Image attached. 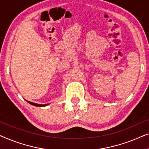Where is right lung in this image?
Returning a JSON list of instances; mask_svg holds the SVG:
<instances>
[{
  "instance_id": "add662e5",
  "label": "right lung",
  "mask_w": 149,
  "mask_h": 149,
  "mask_svg": "<svg viewBox=\"0 0 149 149\" xmlns=\"http://www.w3.org/2000/svg\"><path fill=\"white\" fill-rule=\"evenodd\" d=\"M28 102V103L29 104H32V105H33V106H35V107H46L47 105H48V104H36V103H34V102H30V101H28V100H26Z\"/></svg>"
}]
</instances>
